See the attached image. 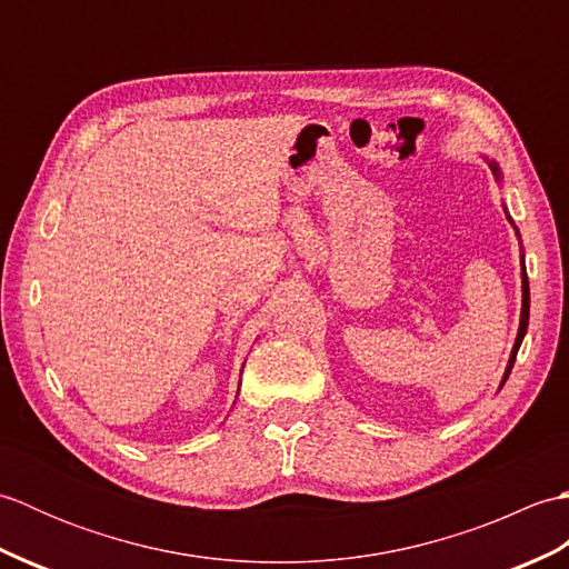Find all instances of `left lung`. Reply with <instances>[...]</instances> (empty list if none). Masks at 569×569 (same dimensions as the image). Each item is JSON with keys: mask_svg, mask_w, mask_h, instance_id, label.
<instances>
[{"mask_svg": "<svg viewBox=\"0 0 569 569\" xmlns=\"http://www.w3.org/2000/svg\"><path fill=\"white\" fill-rule=\"evenodd\" d=\"M491 171H493V176L497 178H501V173H499V166L497 163H491ZM523 308H521V328H518V337H516V345H513V352H511V359H509V367H506V373H503V381L501 383H506V379H509V373H511V369H513V361H516V355H518V347H521V342H523V335H526V330H528V310H530V291H528V276H526V266H523Z\"/></svg>", "mask_w": 569, "mask_h": 569, "instance_id": "obj_1", "label": "left lung"}]
</instances>
